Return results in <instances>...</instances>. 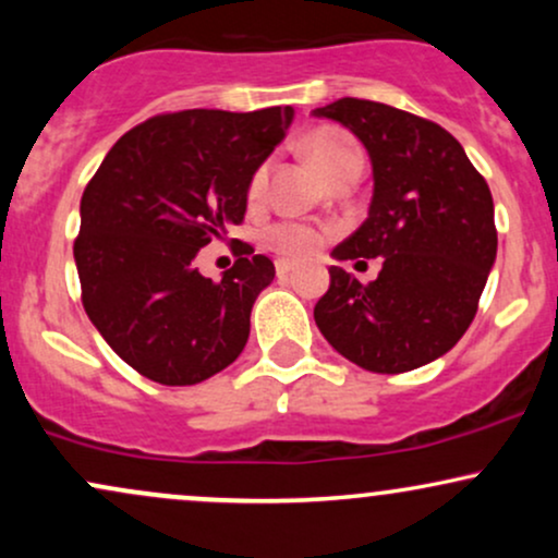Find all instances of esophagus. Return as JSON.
Segmentation results:
<instances>
[{"instance_id":"34e87169","label":"esophagus","mask_w":558,"mask_h":558,"mask_svg":"<svg viewBox=\"0 0 558 558\" xmlns=\"http://www.w3.org/2000/svg\"><path fill=\"white\" fill-rule=\"evenodd\" d=\"M293 270H296V265H293V262H288V259L275 262V272H278V278H288Z\"/></svg>"}]
</instances>
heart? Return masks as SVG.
<instances>
[{"label": "heart", "mask_w": 558, "mask_h": 558, "mask_svg": "<svg viewBox=\"0 0 558 558\" xmlns=\"http://www.w3.org/2000/svg\"><path fill=\"white\" fill-rule=\"evenodd\" d=\"M304 151L325 181H328L332 172L341 170L345 162H351V159H362L354 141L341 131H330V128L312 133V136L304 141ZM265 181H267V168H259L254 172L252 185H248V194L252 196L262 194ZM319 241L323 239H319L315 228L299 226V222H278V226L267 228L265 233L267 246H270L272 252L283 254L288 259L310 257V254H315L319 248Z\"/></svg>", "instance_id": "1"}]
</instances>
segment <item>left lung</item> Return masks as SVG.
Wrapping results in <instances>:
<instances>
[{
  "label": "left lung",
  "instance_id": "8db88e82",
  "mask_svg": "<svg viewBox=\"0 0 558 558\" xmlns=\"http://www.w3.org/2000/svg\"><path fill=\"white\" fill-rule=\"evenodd\" d=\"M312 114L349 128L373 162L367 220L332 257H383L367 286L330 267V288L315 306L317 328L369 373L435 362L475 319L496 262L488 183L451 133L412 112L345 96Z\"/></svg>",
  "mask_w": 558,
  "mask_h": 558
}]
</instances>
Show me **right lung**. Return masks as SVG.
Here are the masks:
<instances>
[{"instance_id":"1","label":"right lung","mask_w":558,"mask_h":558,"mask_svg":"<svg viewBox=\"0 0 558 558\" xmlns=\"http://www.w3.org/2000/svg\"><path fill=\"white\" fill-rule=\"evenodd\" d=\"M291 120L293 107L159 114L128 131L83 191L73 246L83 310L149 380L196 386L239 360L275 265L243 246L246 257L213 280L194 259L243 220L254 172Z\"/></svg>"}]
</instances>
